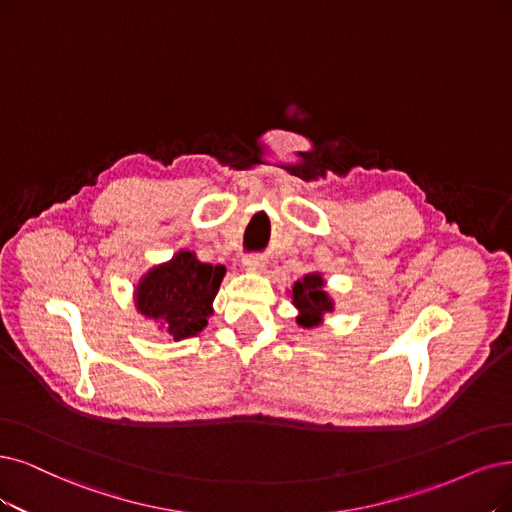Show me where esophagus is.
<instances>
[{"label": "esophagus", "instance_id": "esophagus-1", "mask_svg": "<svg viewBox=\"0 0 512 512\" xmlns=\"http://www.w3.org/2000/svg\"><path fill=\"white\" fill-rule=\"evenodd\" d=\"M242 263H244V268L255 270V272H261L263 268H266V261H263L261 255H246V257L242 259Z\"/></svg>", "mask_w": 512, "mask_h": 512}]
</instances>
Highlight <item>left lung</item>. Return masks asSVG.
<instances>
[{
  "instance_id": "obj_1",
  "label": "left lung",
  "mask_w": 512,
  "mask_h": 512,
  "mask_svg": "<svg viewBox=\"0 0 512 512\" xmlns=\"http://www.w3.org/2000/svg\"><path fill=\"white\" fill-rule=\"evenodd\" d=\"M293 306L297 308V325L312 329L323 323L327 312H333V299L325 291V280L318 272L306 274L293 285Z\"/></svg>"
}]
</instances>
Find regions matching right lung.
Masks as SVG:
<instances>
[{"mask_svg":"<svg viewBox=\"0 0 512 512\" xmlns=\"http://www.w3.org/2000/svg\"><path fill=\"white\" fill-rule=\"evenodd\" d=\"M223 276V266L202 263L192 251H179L139 280L135 306L170 339L181 342L208 325Z\"/></svg>","mask_w":512,"mask_h":512,"instance_id":"add662e5","label":"right lung"}]
</instances>
